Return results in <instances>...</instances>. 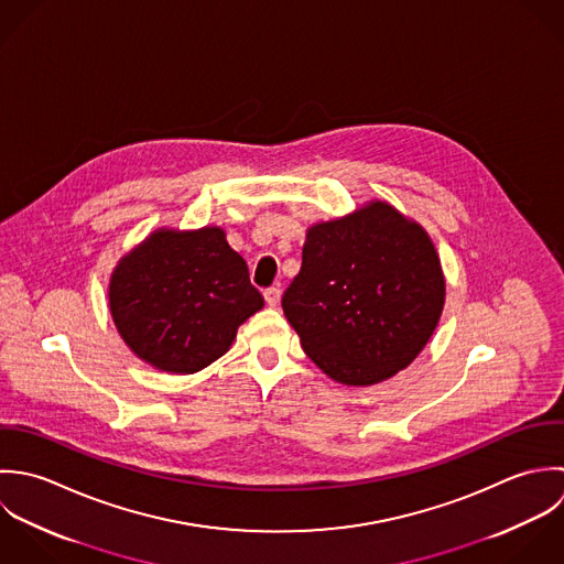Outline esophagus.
<instances>
[{
  "label": "esophagus",
  "instance_id": "1",
  "mask_svg": "<svg viewBox=\"0 0 564 564\" xmlns=\"http://www.w3.org/2000/svg\"><path fill=\"white\" fill-rule=\"evenodd\" d=\"M263 299H265V303H268L270 307H276L279 301H281V290H279V288H268V290L263 292Z\"/></svg>",
  "mask_w": 564,
  "mask_h": 564
}]
</instances>
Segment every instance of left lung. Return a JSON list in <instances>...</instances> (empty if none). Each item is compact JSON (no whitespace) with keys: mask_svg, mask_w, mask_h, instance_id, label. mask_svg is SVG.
<instances>
[{"mask_svg":"<svg viewBox=\"0 0 564 564\" xmlns=\"http://www.w3.org/2000/svg\"><path fill=\"white\" fill-rule=\"evenodd\" d=\"M445 305L427 232L386 203L312 226L281 307L310 359L346 386L379 383L412 364Z\"/></svg>","mask_w":564,"mask_h":564,"instance_id":"obj_1","label":"left lung"}]
</instances>
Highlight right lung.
I'll use <instances>...</instances> for the list:
<instances>
[{
	"instance_id": "1",
	"label": "right lung",
	"mask_w": 564,
	"mask_h": 564,
	"mask_svg": "<svg viewBox=\"0 0 564 564\" xmlns=\"http://www.w3.org/2000/svg\"><path fill=\"white\" fill-rule=\"evenodd\" d=\"M123 341L167 372H196L223 357L237 327L263 307L225 230H159L123 257L109 288Z\"/></svg>"
}]
</instances>
